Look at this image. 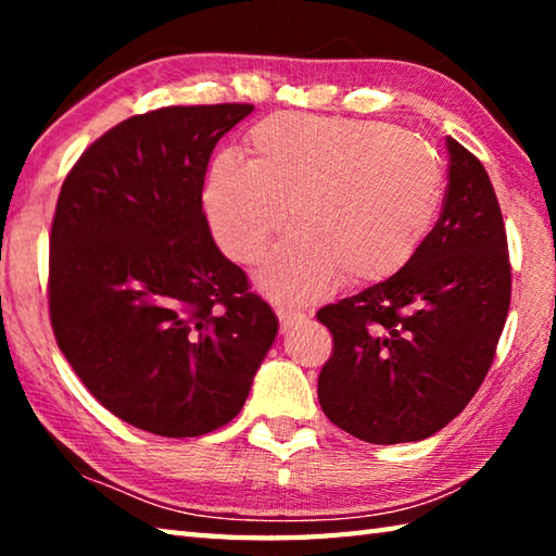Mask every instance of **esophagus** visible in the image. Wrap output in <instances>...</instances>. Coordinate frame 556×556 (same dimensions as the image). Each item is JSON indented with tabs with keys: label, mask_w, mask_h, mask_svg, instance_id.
Masks as SVG:
<instances>
[{
	"label": "esophagus",
	"mask_w": 556,
	"mask_h": 556,
	"mask_svg": "<svg viewBox=\"0 0 556 556\" xmlns=\"http://www.w3.org/2000/svg\"><path fill=\"white\" fill-rule=\"evenodd\" d=\"M277 316H279V326H281V333H289L299 328L301 324L306 321V316L301 312H291V308H277Z\"/></svg>",
	"instance_id": "esophagus-1"
}]
</instances>
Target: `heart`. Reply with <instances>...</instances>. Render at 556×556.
<instances>
[{"label":"heart","instance_id":"obj_1","mask_svg":"<svg viewBox=\"0 0 556 556\" xmlns=\"http://www.w3.org/2000/svg\"><path fill=\"white\" fill-rule=\"evenodd\" d=\"M250 162L220 154L203 208L220 250L255 265L285 228L294 232L260 271L279 301L304 304L343 277L375 285L425 248L444 201V166L425 137L380 119L277 112L244 137Z\"/></svg>","mask_w":556,"mask_h":556}]
</instances>
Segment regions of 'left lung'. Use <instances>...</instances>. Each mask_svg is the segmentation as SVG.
<instances>
[{"instance_id":"1","label":"left lung","mask_w":556,"mask_h":556,"mask_svg":"<svg viewBox=\"0 0 556 556\" xmlns=\"http://www.w3.org/2000/svg\"><path fill=\"white\" fill-rule=\"evenodd\" d=\"M441 215L400 275L318 308L333 351L318 402L338 429L368 444L421 441L481 388L510 308V255L483 164L446 139Z\"/></svg>"}]
</instances>
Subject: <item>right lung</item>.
Segmentation results:
<instances>
[{
	"label": "right lung",
	"instance_id": "add662e5",
	"mask_svg": "<svg viewBox=\"0 0 556 556\" xmlns=\"http://www.w3.org/2000/svg\"><path fill=\"white\" fill-rule=\"evenodd\" d=\"M252 110L178 105L119 122L80 154L55 203V343L102 407L159 437L228 425L277 336L201 201L215 144Z\"/></svg>",
	"mask_w": 556,
	"mask_h": 556
}]
</instances>
